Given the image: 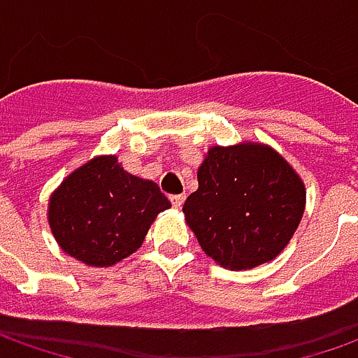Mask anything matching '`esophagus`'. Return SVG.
Instances as JSON below:
<instances>
[{"label": "esophagus", "mask_w": 358, "mask_h": 358, "mask_svg": "<svg viewBox=\"0 0 358 358\" xmlns=\"http://www.w3.org/2000/svg\"><path fill=\"white\" fill-rule=\"evenodd\" d=\"M184 199H186V196H182V194H178V196H170V201H172V206H174L176 210H180V208H182Z\"/></svg>", "instance_id": "obj_1"}]
</instances>
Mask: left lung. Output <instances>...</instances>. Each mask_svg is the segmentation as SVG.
Listing matches in <instances>:
<instances>
[{
  "label": "left lung",
  "instance_id": "8db88e82",
  "mask_svg": "<svg viewBox=\"0 0 358 358\" xmlns=\"http://www.w3.org/2000/svg\"><path fill=\"white\" fill-rule=\"evenodd\" d=\"M303 208L306 186L290 164L266 145L241 143L208 150L182 211L208 257L249 271L280 255Z\"/></svg>",
  "mask_w": 358,
  "mask_h": 358
}]
</instances>
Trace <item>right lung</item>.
Returning a JSON list of instances; mask_svg holds the SVG:
<instances>
[{
    "instance_id": "right-lung-1",
    "label": "right lung",
    "mask_w": 358,
    "mask_h": 358,
    "mask_svg": "<svg viewBox=\"0 0 358 358\" xmlns=\"http://www.w3.org/2000/svg\"><path fill=\"white\" fill-rule=\"evenodd\" d=\"M169 208L155 182L129 174L117 157H96L55 189L48 223L66 255L87 266H111L143 245L150 223Z\"/></svg>"
}]
</instances>
